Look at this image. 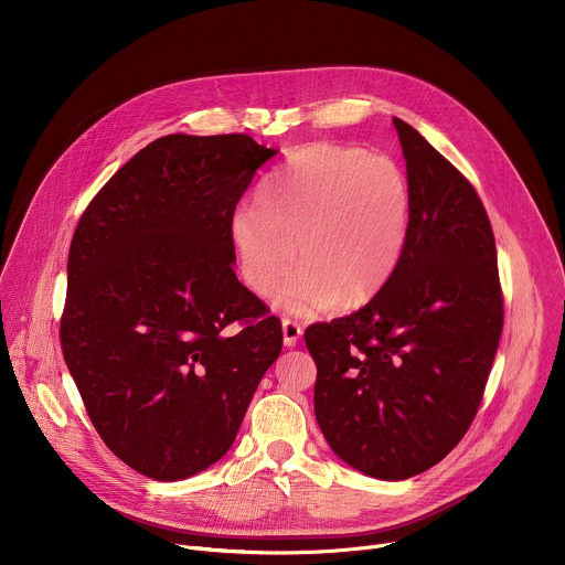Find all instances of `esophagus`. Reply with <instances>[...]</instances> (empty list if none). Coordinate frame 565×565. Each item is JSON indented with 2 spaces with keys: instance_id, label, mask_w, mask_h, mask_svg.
<instances>
[{
  "instance_id": "1",
  "label": "esophagus",
  "mask_w": 565,
  "mask_h": 565,
  "mask_svg": "<svg viewBox=\"0 0 565 565\" xmlns=\"http://www.w3.org/2000/svg\"><path fill=\"white\" fill-rule=\"evenodd\" d=\"M281 333H284V347H288V349H292L295 344H297V340L301 338V327L297 324V321H292V319H284L281 321Z\"/></svg>"
}]
</instances>
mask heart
<instances>
[{
    "label": "heart",
    "mask_w": 565,
    "mask_h": 565,
    "mask_svg": "<svg viewBox=\"0 0 565 565\" xmlns=\"http://www.w3.org/2000/svg\"><path fill=\"white\" fill-rule=\"evenodd\" d=\"M259 205L230 214V241L248 288L312 315L353 310L391 281L409 232V185L386 156L317 142L297 149L259 190Z\"/></svg>",
    "instance_id": "obj_1"
}]
</instances>
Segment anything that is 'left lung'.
<instances>
[{"label": "left lung", "mask_w": 565, "mask_h": 565, "mask_svg": "<svg viewBox=\"0 0 565 565\" xmlns=\"http://www.w3.org/2000/svg\"><path fill=\"white\" fill-rule=\"evenodd\" d=\"M402 259L364 308L306 331L315 418L331 449L377 480L440 462L469 429L503 331L494 234L476 190L412 125Z\"/></svg>", "instance_id": "1"}]
</instances>
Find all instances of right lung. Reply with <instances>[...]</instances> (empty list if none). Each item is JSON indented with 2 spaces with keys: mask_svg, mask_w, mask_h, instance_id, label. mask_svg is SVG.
Masks as SVG:
<instances>
[{
  "mask_svg": "<svg viewBox=\"0 0 565 565\" xmlns=\"http://www.w3.org/2000/svg\"><path fill=\"white\" fill-rule=\"evenodd\" d=\"M277 149L246 134L153 140L77 223L60 340L105 445L153 480L232 447L281 353V321L234 275L230 214ZM244 320L245 329L226 327Z\"/></svg>",
  "mask_w": 565,
  "mask_h": 565,
  "instance_id": "obj_1",
  "label": "right lung"
}]
</instances>
